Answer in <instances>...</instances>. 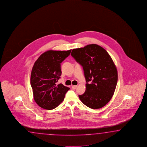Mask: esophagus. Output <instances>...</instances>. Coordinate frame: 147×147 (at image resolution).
Returning a JSON list of instances; mask_svg holds the SVG:
<instances>
[{
	"instance_id": "1",
	"label": "esophagus",
	"mask_w": 147,
	"mask_h": 147,
	"mask_svg": "<svg viewBox=\"0 0 147 147\" xmlns=\"http://www.w3.org/2000/svg\"><path fill=\"white\" fill-rule=\"evenodd\" d=\"M77 85H72V88L73 90H76V89L77 88Z\"/></svg>"
}]
</instances>
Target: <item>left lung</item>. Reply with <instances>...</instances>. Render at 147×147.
<instances>
[{"mask_svg": "<svg viewBox=\"0 0 147 147\" xmlns=\"http://www.w3.org/2000/svg\"><path fill=\"white\" fill-rule=\"evenodd\" d=\"M71 55L83 67L86 81L80 100L92 109L102 108L113 97L117 85V68L111 57L96 44L73 49Z\"/></svg>", "mask_w": 147, "mask_h": 147, "instance_id": "1", "label": "left lung"}]
</instances>
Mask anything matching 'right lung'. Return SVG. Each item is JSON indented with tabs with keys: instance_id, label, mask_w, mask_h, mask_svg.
<instances>
[{
	"instance_id": "add662e5",
	"label": "right lung",
	"mask_w": 147,
	"mask_h": 147,
	"mask_svg": "<svg viewBox=\"0 0 147 147\" xmlns=\"http://www.w3.org/2000/svg\"><path fill=\"white\" fill-rule=\"evenodd\" d=\"M67 51L49 50L42 53L32 69L30 84L34 100L40 107L47 110L57 108L64 100L70 88L57 85L62 74L61 63L70 55Z\"/></svg>"
}]
</instances>
